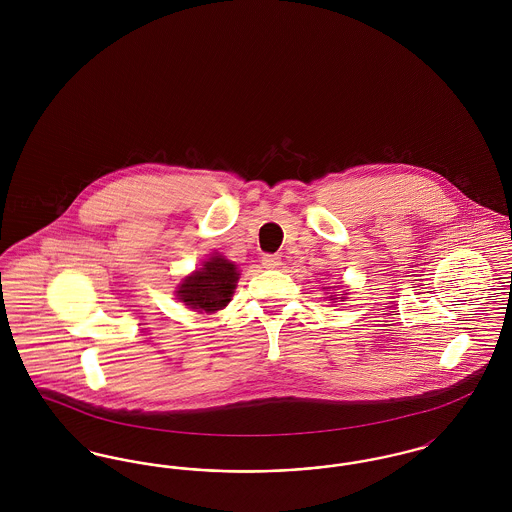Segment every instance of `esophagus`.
<instances>
[{"label": "esophagus", "mask_w": 512, "mask_h": 512, "mask_svg": "<svg viewBox=\"0 0 512 512\" xmlns=\"http://www.w3.org/2000/svg\"><path fill=\"white\" fill-rule=\"evenodd\" d=\"M282 265V259L278 255H265L263 257V267L265 268H278Z\"/></svg>", "instance_id": "obj_1"}]
</instances>
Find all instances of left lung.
I'll return each mask as SVG.
<instances>
[{"mask_svg": "<svg viewBox=\"0 0 512 512\" xmlns=\"http://www.w3.org/2000/svg\"><path fill=\"white\" fill-rule=\"evenodd\" d=\"M345 295H347V293H341L340 297H334V295H330V297H334V299H341V301H343V299H345Z\"/></svg>", "mask_w": 512, "mask_h": 512, "instance_id": "left-lung-1", "label": "left lung"}]
</instances>
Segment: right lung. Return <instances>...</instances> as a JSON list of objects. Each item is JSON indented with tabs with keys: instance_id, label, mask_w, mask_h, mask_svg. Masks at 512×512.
<instances>
[{
	"instance_id": "obj_1",
	"label": "right lung",
	"mask_w": 512,
	"mask_h": 512,
	"mask_svg": "<svg viewBox=\"0 0 512 512\" xmlns=\"http://www.w3.org/2000/svg\"><path fill=\"white\" fill-rule=\"evenodd\" d=\"M238 278V267L215 253L203 267L182 280L176 299L197 313H217L230 303Z\"/></svg>"
}]
</instances>
